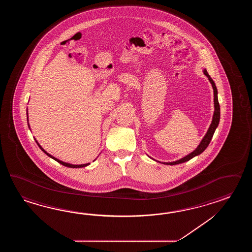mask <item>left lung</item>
Returning a JSON list of instances; mask_svg holds the SVG:
<instances>
[{"mask_svg":"<svg viewBox=\"0 0 252 252\" xmlns=\"http://www.w3.org/2000/svg\"><path fill=\"white\" fill-rule=\"evenodd\" d=\"M204 74L208 77L210 83L212 84L213 89H214V113L212 124L210 125L207 132L204 135V139L201 140V142H200V144L198 145V147H197L195 150H193V152H191L190 154H188V155L184 157V158H180V159H178V160L173 161V162H164L163 164H165V165L173 166V165L181 164V163H184V162L190 160L191 158H193L195 156H198L200 155L201 153H203L204 150H205V149L208 147V145L210 144V141H211V139H212L213 136H214V131H215V129H216V128L218 127V125H219L220 116V104L219 102H218V96H217V94H218L217 88H216V86H215V84H214V80L211 78L209 74L207 73V70L204 69Z\"/></svg>","mask_w":252,"mask_h":252,"instance_id":"obj_1","label":"left lung"}]
</instances>
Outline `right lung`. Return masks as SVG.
Instances as JSON below:
<instances>
[{
  "instance_id": "obj_1",
  "label": "right lung",
  "mask_w": 252,
  "mask_h": 252,
  "mask_svg": "<svg viewBox=\"0 0 252 252\" xmlns=\"http://www.w3.org/2000/svg\"><path fill=\"white\" fill-rule=\"evenodd\" d=\"M29 127H30V125H29ZM36 140V139H35ZM36 142H37V144H38V147H39V149L42 150L43 152L46 154V155L48 156L49 158H53L54 160L58 161L59 164H61V165H63L64 166H67V167H73V168H79V167H84V166H88V165H90V163H87V164H83V165H73V164H69V163H65V162H63V161L59 160L58 158H56L55 157L53 156L50 155V154H48V152L46 151L45 150H43L42 147L40 146V145L38 144V141L36 140ZM95 160V159H94Z\"/></svg>"
}]
</instances>
